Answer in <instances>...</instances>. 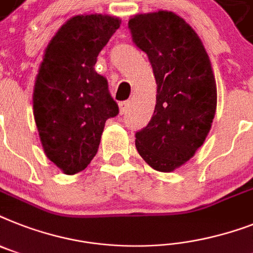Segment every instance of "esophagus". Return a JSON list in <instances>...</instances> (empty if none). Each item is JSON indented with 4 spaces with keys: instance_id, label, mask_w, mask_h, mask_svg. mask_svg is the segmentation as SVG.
Wrapping results in <instances>:
<instances>
[{
    "instance_id": "1",
    "label": "esophagus",
    "mask_w": 253,
    "mask_h": 253,
    "mask_svg": "<svg viewBox=\"0 0 253 253\" xmlns=\"http://www.w3.org/2000/svg\"><path fill=\"white\" fill-rule=\"evenodd\" d=\"M130 108V102L128 101H122L120 102V110H121V114H125V113Z\"/></svg>"
}]
</instances>
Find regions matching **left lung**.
Here are the masks:
<instances>
[{"mask_svg":"<svg viewBox=\"0 0 253 253\" xmlns=\"http://www.w3.org/2000/svg\"><path fill=\"white\" fill-rule=\"evenodd\" d=\"M128 28L157 83L155 113L135 133V145L153 169L169 173L195 155L212 126L217 88L211 61L198 34L171 11L135 15Z\"/></svg>","mask_w":253,"mask_h":253,"instance_id":"left-lung-1","label":"left lung"}]
</instances>
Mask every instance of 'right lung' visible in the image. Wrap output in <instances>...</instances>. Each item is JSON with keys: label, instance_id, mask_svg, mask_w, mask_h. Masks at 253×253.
<instances>
[{"label": "right lung", "instance_id": "obj_1", "mask_svg": "<svg viewBox=\"0 0 253 253\" xmlns=\"http://www.w3.org/2000/svg\"><path fill=\"white\" fill-rule=\"evenodd\" d=\"M109 15H78L49 42L34 89V116L48 159L77 174L97 153L106 120L120 108L96 73L98 53L120 28Z\"/></svg>", "mask_w": 253, "mask_h": 253}]
</instances>
